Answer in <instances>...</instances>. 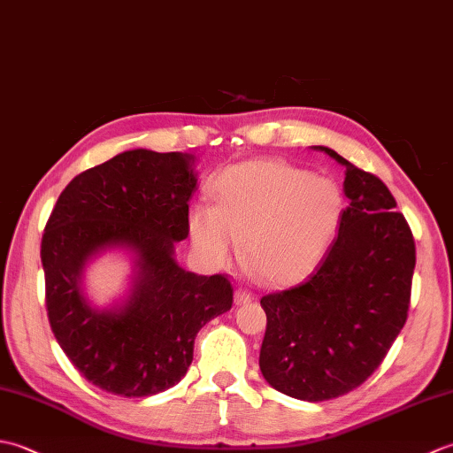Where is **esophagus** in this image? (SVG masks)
Wrapping results in <instances>:
<instances>
[{"label": "esophagus", "instance_id": "obj_1", "mask_svg": "<svg viewBox=\"0 0 453 453\" xmlns=\"http://www.w3.org/2000/svg\"><path fill=\"white\" fill-rule=\"evenodd\" d=\"M255 300V296L247 290V288H237L235 290V302H237V305H242V303H249V302H253Z\"/></svg>", "mask_w": 453, "mask_h": 453}]
</instances>
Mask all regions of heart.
<instances>
[{"mask_svg":"<svg viewBox=\"0 0 453 453\" xmlns=\"http://www.w3.org/2000/svg\"><path fill=\"white\" fill-rule=\"evenodd\" d=\"M216 204H195L192 245L210 265L226 266L243 237L247 261L265 280L288 284L323 261L344 216L341 187L329 177L280 161H245L214 185Z\"/></svg>","mask_w":453,"mask_h":453,"instance_id":"1","label":"heart"}]
</instances>
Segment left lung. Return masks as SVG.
Listing matches in <instances>:
<instances>
[{
  "label": "left lung",
  "mask_w": 453,
  "mask_h": 453,
  "mask_svg": "<svg viewBox=\"0 0 453 453\" xmlns=\"http://www.w3.org/2000/svg\"><path fill=\"white\" fill-rule=\"evenodd\" d=\"M344 171L339 235L307 282L263 296L266 333L258 365L271 386L302 401L356 389L380 368L407 321L417 249L383 182L334 150Z\"/></svg>",
  "instance_id": "8db88e82"
}]
</instances>
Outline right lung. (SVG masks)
<instances>
[{
  "instance_id": "add662e5",
  "label": "right lung",
  "mask_w": 453,
  "mask_h": 453,
  "mask_svg": "<svg viewBox=\"0 0 453 453\" xmlns=\"http://www.w3.org/2000/svg\"><path fill=\"white\" fill-rule=\"evenodd\" d=\"M192 163L179 151L119 153L80 173L46 221L48 321L83 378L112 395L148 397L179 383L198 331L234 303L224 274L200 276L175 261L198 180ZM114 246L134 257L133 292L122 308L97 311L82 294V268Z\"/></svg>"
}]
</instances>
